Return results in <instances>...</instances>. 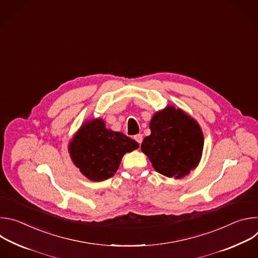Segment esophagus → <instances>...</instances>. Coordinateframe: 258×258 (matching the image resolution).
Returning a JSON list of instances; mask_svg holds the SVG:
<instances>
[{"label":"esophagus","instance_id":"esophagus-1","mask_svg":"<svg viewBox=\"0 0 258 258\" xmlns=\"http://www.w3.org/2000/svg\"><path fill=\"white\" fill-rule=\"evenodd\" d=\"M134 139L141 145L142 144V142H143V136L141 135V134H139V135H136L135 137H134Z\"/></svg>","mask_w":258,"mask_h":258}]
</instances>
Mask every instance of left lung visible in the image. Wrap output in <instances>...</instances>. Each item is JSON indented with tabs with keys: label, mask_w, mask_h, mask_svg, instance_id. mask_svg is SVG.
<instances>
[{
	"label": "left lung",
	"mask_w": 258,
	"mask_h": 258,
	"mask_svg": "<svg viewBox=\"0 0 258 258\" xmlns=\"http://www.w3.org/2000/svg\"><path fill=\"white\" fill-rule=\"evenodd\" d=\"M151 135L141 145L154 169L167 177L182 178L202 157L204 136L198 121L180 108L167 105L153 114Z\"/></svg>",
	"instance_id": "1"
}]
</instances>
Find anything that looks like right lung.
I'll return each mask as SVG.
<instances>
[{
  "label": "right lung",
  "mask_w": 258,
  "mask_h": 258,
  "mask_svg": "<svg viewBox=\"0 0 258 258\" xmlns=\"http://www.w3.org/2000/svg\"><path fill=\"white\" fill-rule=\"evenodd\" d=\"M139 144L120 132L106 127L98 118L87 119L68 144L70 158L80 171L92 181L114 175L124 154L139 148Z\"/></svg>",
  "instance_id": "obj_1"
}]
</instances>
